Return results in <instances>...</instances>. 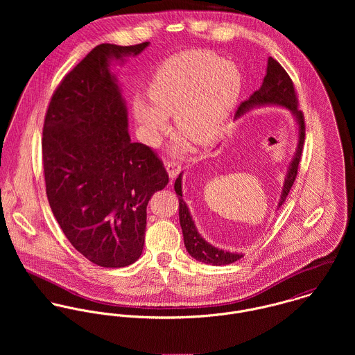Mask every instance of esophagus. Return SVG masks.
Returning <instances> with one entry per match:
<instances>
[{"label": "esophagus", "instance_id": "1", "mask_svg": "<svg viewBox=\"0 0 355 355\" xmlns=\"http://www.w3.org/2000/svg\"><path fill=\"white\" fill-rule=\"evenodd\" d=\"M165 168H166V171H168L169 178H171V179H175V178L179 175V172H180V169H182V165H180L178 161H169V162L165 164Z\"/></svg>", "mask_w": 355, "mask_h": 355}]
</instances>
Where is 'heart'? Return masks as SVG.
<instances>
[{"instance_id": "1", "label": "heart", "mask_w": 355, "mask_h": 355, "mask_svg": "<svg viewBox=\"0 0 355 355\" xmlns=\"http://www.w3.org/2000/svg\"><path fill=\"white\" fill-rule=\"evenodd\" d=\"M242 92L235 64L206 51H186L166 60L154 73L148 98L135 100L132 113L142 138L155 145L168 130L166 116L175 114L176 128L203 144L216 138L228 121ZM187 150L180 138L173 152Z\"/></svg>"}]
</instances>
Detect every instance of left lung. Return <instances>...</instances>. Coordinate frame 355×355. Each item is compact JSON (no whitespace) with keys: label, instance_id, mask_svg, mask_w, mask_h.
<instances>
[{"label":"left lung","instance_id":"left-lung-1","mask_svg":"<svg viewBox=\"0 0 355 355\" xmlns=\"http://www.w3.org/2000/svg\"><path fill=\"white\" fill-rule=\"evenodd\" d=\"M261 106H282L288 109L298 125V145L294 153V157L288 165L286 179L282 189L280 201L277 203V209L284 203L298 173V165L301 161V155L304 150V119L302 110L298 109V98L294 89V83L288 73L284 71V68L272 57L268 58V67H266V75L263 78V82L261 87L254 92L249 100L242 102L235 113V119H239L241 116L246 114L252 109L261 107ZM182 175L175 182V191L179 198V221L183 231V239L184 246L189 254L196 258L197 261L209 263V265H228L239 258L243 257L242 253H231L224 252L221 249H217L207 243L202 236L200 235L194 220L190 214L189 206L183 201V193H182Z\"/></svg>","mask_w":355,"mask_h":355}]
</instances>
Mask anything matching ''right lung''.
<instances>
[{
    "label": "right lung",
    "instance_id": "obj_1",
    "mask_svg": "<svg viewBox=\"0 0 355 355\" xmlns=\"http://www.w3.org/2000/svg\"><path fill=\"white\" fill-rule=\"evenodd\" d=\"M148 46H96L58 85L44 123L51 211L71 245L103 268L141 257L148 203L169 182L157 154L131 142L127 105L110 71L112 61Z\"/></svg>",
    "mask_w": 355,
    "mask_h": 355
}]
</instances>
